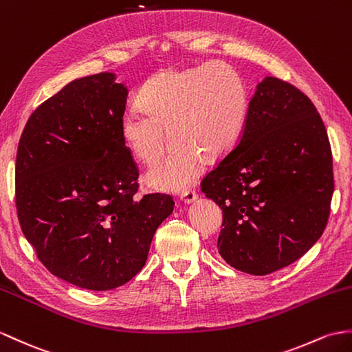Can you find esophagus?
<instances>
[{
	"label": "esophagus",
	"instance_id": "esophagus-1",
	"mask_svg": "<svg viewBox=\"0 0 352 352\" xmlns=\"http://www.w3.org/2000/svg\"><path fill=\"white\" fill-rule=\"evenodd\" d=\"M179 198H182V201L184 204H193L196 199H198V193H196L195 190H186L182 193Z\"/></svg>",
	"mask_w": 352,
	"mask_h": 352
}]
</instances>
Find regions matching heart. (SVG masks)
Wrapping results in <instances>:
<instances>
[{
	"label": "heart",
	"instance_id": "heart-1",
	"mask_svg": "<svg viewBox=\"0 0 352 352\" xmlns=\"http://www.w3.org/2000/svg\"><path fill=\"white\" fill-rule=\"evenodd\" d=\"M139 108L121 120L127 148L146 166L160 160L166 135L169 156L146 174L157 190L183 192L201 174V162L222 159L239 141L249 112L244 79L226 63H206L186 70H166L146 80Z\"/></svg>",
	"mask_w": 352,
	"mask_h": 352
}]
</instances>
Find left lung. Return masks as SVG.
I'll use <instances>...</instances> for the list:
<instances>
[{"label": "left lung", "instance_id": "1", "mask_svg": "<svg viewBox=\"0 0 352 352\" xmlns=\"http://www.w3.org/2000/svg\"><path fill=\"white\" fill-rule=\"evenodd\" d=\"M201 190L223 211L217 248L231 267L265 276L303 256L325 230L334 190L329 136L309 97L261 80L240 141Z\"/></svg>", "mask_w": 352, "mask_h": 352}]
</instances>
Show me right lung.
I'll return each instance as SVG.
<instances>
[{
    "mask_svg": "<svg viewBox=\"0 0 352 352\" xmlns=\"http://www.w3.org/2000/svg\"><path fill=\"white\" fill-rule=\"evenodd\" d=\"M116 73L72 80L31 113L16 154V208L54 276L91 291L145 265L169 195L136 198L138 168L121 133L127 88Z\"/></svg>",
    "mask_w": 352,
    "mask_h": 352,
    "instance_id": "obj_1",
    "label": "right lung"
}]
</instances>
